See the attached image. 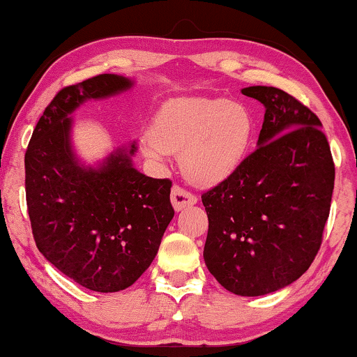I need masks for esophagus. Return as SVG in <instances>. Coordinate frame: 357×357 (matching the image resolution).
Listing matches in <instances>:
<instances>
[{"label":"esophagus","mask_w":357,"mask_h":357,"mask_svg":"<svg viewBox=\"0 0 357 357\" xmlns=\"http://www.w3.org/2000/svg\"><path fill=\"white\" fill-rule=\"evenodd\" d=\"M170 199H172L175 211H182V209H185L187 206H192V204L198 202L197 197H195L193 193H190L188 190L178 187V185H175V187L172 188Z\"/></svg>","instance_id":"esophagus-1"}]
</instances>
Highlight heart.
Wrapping results in <instances>:
<instances>
[{
  "mask_svg": "<svg viewBox=\"0 0 357 357\" xmlns=\"http://www.w3.org/2000/svg\"><path fill=\"white\" fill-rule=\"evenodd\" d=\"M253 131L245 105L224 97H185L160 107L154 130L146 131L141 143L154 159L182 153L185 175L193 183L211 187L241 169Z\"/></svg>",
  "mask_w": 357,
  "mask_h": 357,
  "instance_id": "heart-1",
  "label": "heart"
}]
</instances>
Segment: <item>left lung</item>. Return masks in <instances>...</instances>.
Segmentation results:
<instances>
[{"label": "left lung", "mask_w": 357, "mask_h": 357, "mask_svg": "<svg viewBox=\"0 0 357 357\" xmlns=\"http://www.w3.org/2000/svg\"><path fill=\"white\" fill-rule=\"evenodd\" d=\"M242 94L265 105V120L241 169L202 195L209 222L203 257L227 291L263 296L294 282L319 253L335 164L309 107L278 87Z\"/></svg>", "instance_id": "8db88e82"}]
</instances>
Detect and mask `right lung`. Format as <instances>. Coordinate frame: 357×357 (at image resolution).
Segmentation results:
<instances>
[{
	"label": "right lung",
	"instance_id": "obj_1",
	"mask_svg": "<svg viewBox=\"0 0 357 357\" xmlns=\"http://www.w3.org/2000/svg\"><path fill=\"white\" fill-rule=\"evenodd\" d=\"M128 77L99 75L53 97L26 151V199L38 252L73 281L97 292L130 287L153 263L174 218L169 178H151L116 149L100 167L75 158L73 114L87 99L130 89Z\"/></svg>",
	"mask_w": 357,
	"mask_h": 357
}]
</instances>
